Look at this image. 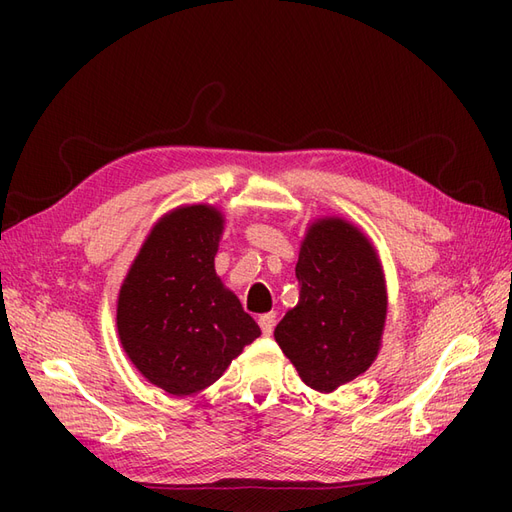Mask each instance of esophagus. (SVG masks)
<instances>
[{
  "mask_svg": "<svg viewBox=\"0 0 512 512\" xmlns=\"http://www.w3.org/2000/svg\"><path fill=\"white\" fill-rule=\"evenodd\" d=\"M258 324H260V331L265 337H269L273 333V327H275V314H262L258 318Z\"/></svg>",
  "mask_w": 512,
  "mask_h": 512,
  "instance_id": "esophagus-1",
  "label": "esophagus"
}]
</instances>
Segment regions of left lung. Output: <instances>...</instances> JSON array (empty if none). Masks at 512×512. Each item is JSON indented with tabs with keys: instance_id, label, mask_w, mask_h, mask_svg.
I'll use <instances>...</instances> for the list:
<instances>
[{
	"instance_id": "1",
	"label": "left lung",
	"mask_w": 512,
	"mask_h": 512,
	"mask_svg": "<svg viewBox=\"0 0 512 512\" xmlns=\"http://www.w3.org/2000/svg\"><path fill=\"white\" fill-rule=\"evenodd\" d=\"M294 273L299 303L275 327V342L307 386L331 393L378 354L386 318L380 262L361 230L331 218L307 230Z\"/></svg>"
}]
</instances>
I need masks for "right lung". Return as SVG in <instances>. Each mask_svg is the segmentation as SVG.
Masks as SVG:
<instances>
[{"label": "right lung", "mask_w": 512, "mask_h": 512, "mask_svg": "<svg viewBox=\"0 0 512 512\" xmlns=\"http://www.w3.org/2000/svg\"><path fill=\"white\" fill-rule=\"evenodd\" d=\"M222 213L181 207L153 226L117 301L121 346L166 393L194 395L218 380L260 335L254 318L215 275Z\"/></svg>", "instance_id": "right-lung-1"}]
</instances>
